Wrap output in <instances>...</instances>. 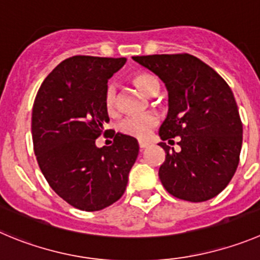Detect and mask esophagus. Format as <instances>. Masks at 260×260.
Listing matches in <instances>:
<instances>
[{
	"mask_svg": "<svg viewBox=\"0 0 260 260\" xmlns=\"http://www.w3.org/2000/svg\"><path fill=\"white\" fill-rule=\"evenodd\" d=\"M138 145H140V149H141V150L146 149V147L150 146L149 142H146V141H140V142H138Z\"/></svg>",
	"mask_w": 260,
	"mask_h": 260,
	"instance_id": "obj_1",
	"label": "esophagus"
}]
</instances>
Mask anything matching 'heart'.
<instances>
[{
	"mask_svg": "<svg viewBox=\"0 0 260 260\" xmlns=\"http://www.w3.org/2000/svg\"><path fill=\"white\" fill-rule=\"evenodd\" d=\"M133 83L144 92L146 96H155L159 92V82L154 75L147 73H140L133 77ZM118 92L115 84H109L105 92V108L109 114H114L116 110ZM157 124V116L152 113L140 114V115L127 116L119 124V129L131 137L145 140L150 136L152 128Z\"/></svg>",
	"mask_w": 260,
	"mask_h": 260,
	"instance_id": "1",
	"label": "heart"
}]
</instances>
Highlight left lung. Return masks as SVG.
Here are the masks:
<instances>
[{
	"label": "left lung",
	"instance_id": "8db88e82",
	"mask_svg": "<svg viewBox=\"0 0 260 260\" xmlns=\"http://www.w3.org/2000/svg\"><path fill=\"white\" fill-rule=\"evenodd\" d=\"M168 91V114L160 125L166 161L159 178L171 195L201 203L222 192L239 166L242 123L234 93L214 69L188 53L133 56ZM179 137L174 152L164 141Z\"/></svg>",
	"mask_w": 260,
	"mask_h": 260
}]
</instances>
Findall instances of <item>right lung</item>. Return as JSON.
<instances>
[{
    "label": "right lung",
    "instance_id": "right-lung-1",
    "mask_svg": "<svg viewBox=\"0 0 260 260\" xmlns=\"http://www.w3.org/2000/svg\"><path fill=\"white\" fill-rule=\"evenodd\" d=\"M125 57L73 56L41 84L31 113L38 166L55 192L72 207L96 212L122 198L138 155L136 138L113 133L111 146H96L109 122L108 81Z\"/></svg>",
    "mask_w": 260,
    "mask_h": 260
}]
</instances>
